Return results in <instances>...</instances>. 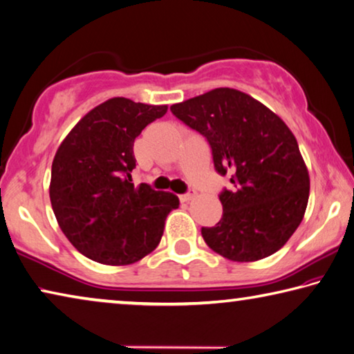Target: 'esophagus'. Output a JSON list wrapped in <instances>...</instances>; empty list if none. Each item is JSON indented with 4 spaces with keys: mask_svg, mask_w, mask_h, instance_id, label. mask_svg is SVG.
<instances>
[{
    "mask_svg": "<svg viewBox=\"0 0 354 354\" xmlns=\"http://www.w3.org/2000/svg\"><path fill=\"white\" fill-rule=\"evenodd\" d=\"M196 196V194L194 190H190L189 194H184V195H179V200H181V203H189V201H192Z\"/></svg>",
    "mask_w": 354,
    "mask_h": 354,
    "instance_id": "esophagus-1",
    "label": "esophagus"
}]
</instances>
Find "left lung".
I'll return each mask as SVG.
<instances>
[{"label":"left lung","mask_w":354,"mask_h":354,"mask_svg":"<svg viewBox=\"0 0 354 354\" xmlns=\"http://www.w3.org/2000/svg\"><path fill=\"white\" fill-rule=\"evenodd\" d=\"M171 112L212 148L215 170L231 173L223 215L201 227L207 247L234 262L272 256L301 223L309 171L289 127L248 93L218 87L173 104Z\"/></svg>","instance_id":"1"}]
</instances>
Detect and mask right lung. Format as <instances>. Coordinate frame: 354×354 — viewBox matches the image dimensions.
I'll use <instances>...</instances> for the list:
<instances>
[{
  "label": "right lung",
  "mask_w": 354,
  "mask_h": 354,
  "mask_svg": "<svg viewBox=\"0 0 354 354\" xmlns=\"http://www.w3.org/2000/svg\"><path fill=\"white\" fill-rule=\"evenodd\" d=\"M167 104L115 97L88 111L59 145L50 200L70 243L104 266H129L151 253L167 215L179 206L171 192L133 184L134 140Z\"/></svg>",
  "instance_id": "add662e5"
}]
</instances>
